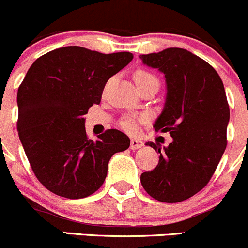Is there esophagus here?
I'll use <instances>...</instances> for the list:
<instances>
[{
	"instance_id": "1",
	"label": "esophagus",
	"mask_w": 248,
	"mask_h": 248,
	"mask_svg": "<svg viewBox=\"0 0 248 248\" xmlns=\"http://www.w3.org/2000/svg\"><path fill=\"white\" fill-rule=\"evenodd\" d=\"M143 146H144V143L141 141V140L132 139L131 141H130V149H132V151H135V149L142 148Z\"/></svg>"
}]
</instances>
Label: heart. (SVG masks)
Wrapping results in <instances>:
<instances>
[{"label":"heart","mask_w":248,"mask_h":248,"mask_svg":"<svg viewBox=\"0 0 248 248\" xmlns=\"http://www.w3.org/2000/svg\"><path fill=\"white\" fill-rule=\"evenodd\" d=\"M135 78V83H136V85L141 84V83L146 82V80L148 79H156L155 77H154L152 73L147 72V71H137L136 73H135L134 76ZM137 119H141V121H144V117H136V116H125L123 119L121 121V126L123 127L124 130H126V131L129 132H135L137 130Z\"/></svg>","instance_id":"heart-1"}]
</instances>
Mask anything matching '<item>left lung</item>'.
Here are the masks:
<instances>
[{
    "label": "left lung",
    "mask_w": 248,
    "mask_h": 248,
    "mask_svg": "<svg viewBox=\"0 0 248 248\" xmlns=\"http://www.w3.org/2000/svg\"><path fill=\"white\" fill-rule=\"evenodd\" d=\"M140 59L165 77V104L153 127L172 137L163 148L146 143L160 156L154 170L141 175L142 187L158 202H183L207 185L227 147L230 112L224 85L210 63L186 49L168 48Z\"/></svg>",
    "instance_id": "left-lung-1"
}]
</instances>
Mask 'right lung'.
<instances>
[{"label": "right lung", "mask_w": 248, "mask_h": 248, "mask_svg": "<svg viewBox=\"0 0 248 248\" xmlns=\"http://www.w3.org/2000/svg\"><path fill=\"white\" fill-rule=\"evenodd\" d=\"M134 55L102 54L78 46L54 49L31 65L18 89V131L38 181L51 193L82 199L96 192L111 156L130 139L107 130L88 139L84 114L101 101L105 84Z\"/></svg>", "instance_id": "1"}]
</instances>
